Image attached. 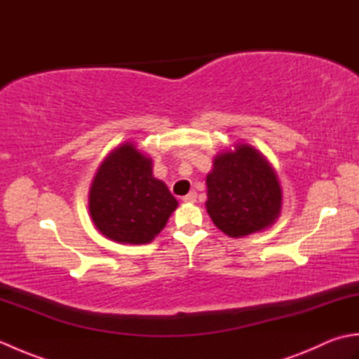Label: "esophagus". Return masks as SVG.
<instances>
[{"label": "esophagus", "instance_id": "34e87169", "mask_svg": "<svg viewBox=\"0 0 359 359\" xmlns=\"http://www.w3.org/2000/svg\"><path fill=\"white\" fill-rule=\"evenodd\" d=\"M196 199H197V194H196V191H191V193H188L187 196H184V202H187V203H193V202H196Z\"/></svg>", "mask_w": 359, "mask_h": 359}]
</instances>
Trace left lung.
Listing matches in <instances>:
<instances>
[{"label": "left lung", "mask_w": 359, "mask_h": 359, "mask_svg": "<svg viewBox=\"0 0 359 359\" xmlns=\"http://www.w3.org/2000/svg\"><path fill=\"white\" fill-rule=\"evenodd\" d=\"M212 222L230 238H245L271 226L280 215L282 191L276 171L248 143L219 152L207 175Z\"/></svg>", "instance_id": "left-lung-1"}]
</instances>
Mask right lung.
Masks as SVG:
<instances>
[{"mask_svg": "<svg viewBox=\"0 0 359 359\" xmlns=\"http://www.w3.org/2000/svg\"><path fill=\"white\" fill-rule=\"evenodd\" d=\"M177 201L152 175V158L126 142L104 157L89 189V212L104 238L148 243L163 230Z\"/></svg>", "mask_w": 359, "mask_h": 359, "instance_id": "add662e5", "label": "right lung"}]
</instances>
